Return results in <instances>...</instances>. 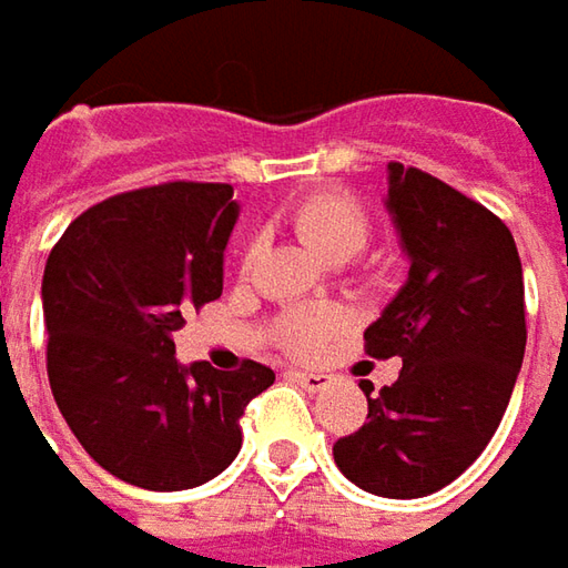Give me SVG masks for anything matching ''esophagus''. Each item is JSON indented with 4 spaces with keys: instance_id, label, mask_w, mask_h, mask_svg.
Wrapping results in <instances>:
<instances>
[{
    "instance_id": "esophagus-1",
    "label": "esophagus",
    "mask_w": 568,
    "mask_h": 568,
    "mask_svg": "<svg viewBox=\"0 0 568 568\" xmlns=\"http://www.w3.org/2000/svg\"><path fill=\"white\" fill-rule=\"evenodd\" d=\"M287 376H291L296 385H303L306 392H322V388L332 382V376H325V373H306V369H291Z\"/></svg>"
}]
</instances>
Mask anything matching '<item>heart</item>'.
Masks as SVG:
<instances>
[{"instance_id": "heart-1", "label": "heart", "mask_w": 568, "mask_h": 568, "mask_svg": "<svg viewBox=\"0 0 568 568\" xmlns=\"http://www.w3.org/2000/svg\"><path fill=\"white\" fill-rule=\"evenodd\" d=\"M291 224L310 250L328 262H351L369 243V217L357 199L344 192H313L291 207ZM255 246L243 252V268H252ZM341 316L332 310H300L284 318V341L296 354H316L332 332H338Z\"/></svg>"}]
</instances>
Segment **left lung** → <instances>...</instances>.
I'll return each instance as SVG.
<instances>
[{
    "label": "left lung",
    "mask_w": 568,
    "mask_h": 568,
    "mask_svg": "<svg viewBox=\"0 0 568 568\" xmlns=\"http://www.w3.org/2000/svg\"><path fill=\"white\" fill-rule=\"evenodd\" d=\"M385 207L410 272L363 332L376 361L402 357L398 382L366 392V424L335 443L361 490L417 499L477 462L503 420L525 361V281L509 227L417 166L388 164Z\"/></svg>",
    "instance_id": "obj_1"
}]
</instances>
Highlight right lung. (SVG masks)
Masks as SVG:
<instances>
[{
	"instance_id": "1",
	"label": "right lung",
	"mask_w": 568,
	"mask_h": 568,
	"mask_svg": "<svg viewBox=\"0 0 568 568\" xmlns=\"http://www.w3.org/2000/svg\"><path fill=\"white\" fill-rule=\"evenodd\" d=\"M240 205L227 183L132 189L88 207L43 268L47 373L84 452L132 487L189 490L243 446L240 417L274 382L243 361L183 366V313L224 291V250Z\"/></svg>"
}]
</instances>
